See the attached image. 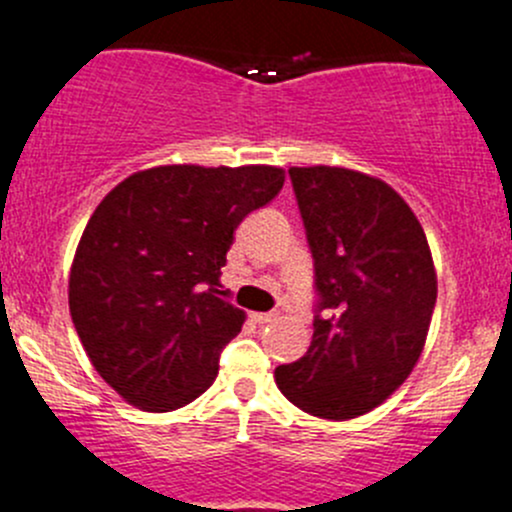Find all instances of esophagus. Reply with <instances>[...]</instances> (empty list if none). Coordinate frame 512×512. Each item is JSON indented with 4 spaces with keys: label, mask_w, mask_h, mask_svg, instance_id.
I'll use <instances>...</instances> for the list:
<instances>
[{
    "label": "esophagus",
    "mask_w": 512,
    "mask_h": 512,
    "mask_svg": "<svg viewBox=\"0 0 512 512\" xmlns=\"http://www.w3.org/2000/svg\"><path fill=\"white\" fill-rule=\"evenodd\" d=\"M251 318H254L256 323H273L278 318V313H251Z\"/></svg>",
    "instance_id": "34e87169"
}]
</instances>
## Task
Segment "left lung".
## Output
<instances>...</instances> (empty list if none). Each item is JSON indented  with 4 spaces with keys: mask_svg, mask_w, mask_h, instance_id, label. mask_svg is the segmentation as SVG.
Wrapping results in <instances>:
<instances>
[{
    "mask_svg": "<svg viewBox=\"0 0 512 512\" xmlns=\"http://www.w3.org/2000/svg\"><path fill=\"white\" fill-rule=\"evenodd\" d=\"M316 271L306 356L276 368L283 396L326 421L381 406L426 346L438 296L421 221L386 181L341 166H291Z\"/></svg>",
    "mask_w": 512,
    "mask_h": 512,
    "instance_id": "8db88e82",
    "label": "left lung"
}]
</instances>
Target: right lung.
Listing matches in <instances>:
<instances>
[{
  "label": "right lung",
  "instance_id": "add662e5",
  "mask_svg": "<svg viewBox=\"0 0 512 512\" xmlns=\"http://www.w3.org/2000/svg\"><path fill=\"white\" fill-rule=\"evenodd\" d=\"M276 166H154L104 196L69 273V311L96 373L131 406L176 411L219 373L246 321L224 301L234 231L281 191Z\"/></svg>",
  "mask_w": 512,
  "mask_h": 512
}]
</instances>
